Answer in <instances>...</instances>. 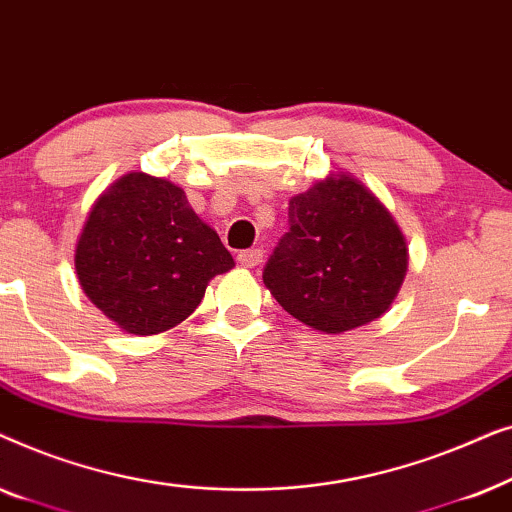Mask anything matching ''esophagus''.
Listing matches in <instances>:
<instances>
[{
    "label": "esophagus",
    "mask_w": 512,
    "mask_h": 512,
    "mask_svg": "<svg viewBox=\"0 0 512 512\" xmlns=\"http://www.w3.org/2000/svg\"><path fill=\"white\" fill-rule=\"evenodd\" d=\"M261 261H263V249H244L237 254V263H240L242 268H256Z\"/></svg>",
    "instance_id": "1"
}]
</instances>
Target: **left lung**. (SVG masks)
I'll return each instance as SVG.
<instances>
[{"label":"left lung","mask_w":512,"mask_h":512,"mask_svg":"<svg viewBox=\"0 0 512 512\" xmlns=\"http://www.w3.org/2000/svg\"><path fill=\"white\" fill-rule=\"evenodd\" d=\"M289 233L263 282L291 317L338 335L389 310L408 272V244L380 198L333 172L289 200Z\"/></svg>","instance_id":"left-lung-1"}]
</instances>
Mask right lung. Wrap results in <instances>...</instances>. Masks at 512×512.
Listing matches in <instances>:
<instances>
[{"label":"right lung","mask_w":512,"mask_h":512,"mask_svg":"<svg viewBox=\"0 0 512 512\" xmlns=\"http://www.w3.org/2000/svg\"><path fill=\"white\" fill-rule=\"evenodd\" d=\"M76 277L97 310L132 335L170 331L235 261L184 188L146 172L116 179L76 240Z\"/></svg>","instance_id":"right-lung-1"}]
</instances>
